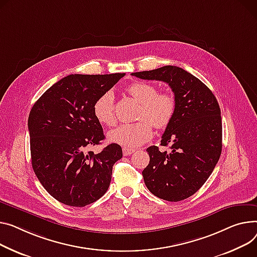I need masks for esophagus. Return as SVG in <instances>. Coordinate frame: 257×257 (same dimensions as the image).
I'll use <instances>...</instances> for the list:
<instances>
[{"mask_svg": "<svg viewBox=\"0 0 257 257\" xmlns=\"http://www.w3.org/2000/svg\"><path fill=\"white\" fill-rule=\"evenodd\" d=\"M134 152H135L134 149H130V148H126V147L123 148V154H124V156H129V155H131V154H133Z\"/></svg>", "mask_w": 257, "mask_h": 257, "instance_id": "obj_1", "label": "esophagus"}]
</instances>
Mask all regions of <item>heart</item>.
Wrapping results in <instances>:
<instances>
[{"instance_id":"b5f03b06","label":"heart","mask_w":257,"mask_h":257,"mask_svg":"<svg viewBox=\"0 0 257 257\" xmlns=\"http://www.w3.org/2000/svg\"><path fill=\"white\" fill-rule=\"evenodd\" d=\"M126 91L141 104L140 122L123 124L108 132L109 142L126 148L139 147L152 138V126L166 128L176 113L177 102L173 94L158 93L156 85L145 81L129 84ZM94 115L101 124L111 126L115 122L114 97L112 92L102 94L94 103Z\"/></svg>"}]
</instances>
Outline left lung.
<instances>
[{
	"label": "left lung",
	"instance_id": "obj_1",
	"mask_svg": "<svg viewBox=\"0 0 257 257\" xmlns=\"http://www.w3.org/2000/svg\"><path fill=\"white\" fill-rule=\"evenodd\" d=\"M132 75L166 82L175 94L177 108L161 138V146L147 149L149 165L143 170L151 193L168 201L193 195L206 183L220 158L222 122L218 101L197 77L177 66H163Z\"/></svg>",
	"mask_w": 257,
	"mask_h": 257
}]
</instances>
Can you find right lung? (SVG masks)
<instances>
[{"mask_svg": "<svg viewBox=\"0 0 257 257\" xmlns=\"http://www.w3.org/2000/svg\"><path fill=\"white\" fill-rule=\"evenodd\" d=\"M124 75H68L51 85L30 111L34 173L44 189L67 206L84 207L103 196L112 166L123 156L116 144L98 154H84V149L105 139L93 106Z\"/></svg>", "mask_w": 257, "mask_h": 257, "instance_id": "add662e5", "label": "right lung"}]
</instances>
